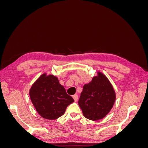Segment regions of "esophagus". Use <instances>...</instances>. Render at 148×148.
<instances>
[{
    "label": "esophagus",
    "instance_id": "esophagus-1",
    "mask_svg": "<svg viewBox=\"0 0 148 148\" xmlns=\"http://www.w3.org/2000/svg\"><path fill=\"white\" fill-rule=\"evenodd\" d=\"M73 98L74 99L75 101V102H77V101H78V95H73Z\"/></svg>",
    "mask_w": 148,
    "mask_h": 148
}]
</instances>
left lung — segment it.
<instances>
[{
  "label": "left lung",
  "mask_w": 148,
  "mask_h": 148,
  "mask_svg": "<svg viewBox=\"0 0 148 148\" xmlns=\"http://www.w3.org/2000/svg\"><path fill=\"white\" fill-rule=\"evenodd\" d=\"M115 101V92L109 79L101 72L83 86L78 101L85 117L91 120L102 119L109 113Z\"/></svg>",
  "instance_id": "8db88e82"
}]
</instances>
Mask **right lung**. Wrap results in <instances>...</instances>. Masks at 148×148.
I'll list each match as a JSON object with an SVG mask.
<instances>
[{"label": "right lung", "mask_w": 148, "mask_h": 148, "mask_svg": "<svg viewBox=\"0 0 148 148\" xmlns=\"http://www.w3.org/2000/svg\"><path fill=\"white\" fill-rule=\"evenodd\" d=\"M29 96L36 110L42 117L56 120L63 115L74 99L66 93L58 78L42 74L32 85Z\"/></svg>", "instance_id": "obj_1"}]
</instances>
